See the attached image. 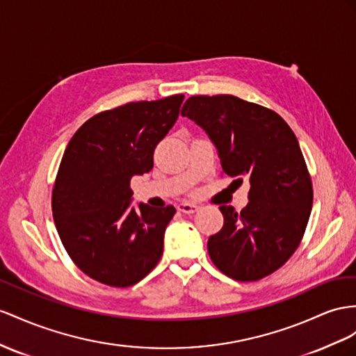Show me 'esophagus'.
I'll return each mask as SVG.
<instances>
[{
  "instance_id": "34e87169",
  "label": "esophagus",
  "mask_w": 356,
  "mask_h": 356,
  "mask_svg": "<svg viewBox=\"0 0 356 356\" xmlns=\"http://www.w3.org/2000/svg\"><path fill=\"white\" fill-rule=\"evenodd\" d=\"M177 209L180 212H184V213H194V212H197L198 211V206L197 204H193V203H186V202H184V203H179V206H177Z\"/></svg>"
}]
</instances>
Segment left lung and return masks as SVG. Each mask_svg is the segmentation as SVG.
Wrapping results in <instances>:
<instances>
[{
  "label": "left lung",
  "instance_id": "8db88e82",
  "mask_svg": "<svg viewBox=\"0 0 356 356\" xmlns=\"http://www.w3.org/2000/svg\"><path fill=\"white\" fill-rule=\"evenodd\" d=\"M181 115L206 131L225 175L250 181L241 212L220 206L224 225L207 241L213 265L236 281L270 275L299 247L312 213V177L296 135L275 111L232 95L189 97Z\"/></svg>",
  "mask_w": 356,
  "mask_h": 356
}]
</instances>
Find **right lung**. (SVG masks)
<instances>
[{"label": "right lung", "instance_id": "right-lung-1", "mask_svg": "<svg viewBox=\"0 0 356 356\" xmlns=\"http://www.w3.org/2000/svg\"><path fill=\"white\" fill-rule=\"evenodd\" d=\"M184 95L129 102L79 127L63 154L52 215L70 259L86 275L129 287L158 265L176 209L131 207V179L153 168V152L176 123Z\"/></svg>", "mask_w": 356, "mask_h": 356}]
</instances>
